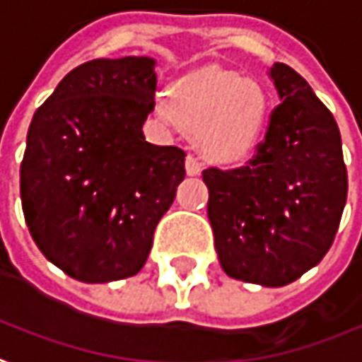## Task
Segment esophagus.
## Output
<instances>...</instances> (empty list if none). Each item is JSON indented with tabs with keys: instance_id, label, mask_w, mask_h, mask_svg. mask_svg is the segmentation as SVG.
Masks as SVG:
<instances>
[{
	"instance_id": "34e87169",
	"label": "esophagus",
	"mask_w": 362,
	"mask_h": 362,
	"mask_svg": "<svg viewBox=\"0 0 362 362\" xmlns=\"http://www.w3.org/2000/svg\"><path fill=\"white\" fill-rule=\"evenodd\" d=\"M202 172V164L198 162V158L186 156V174L188 176H200Z\"/></svg>"
}]
</instances>
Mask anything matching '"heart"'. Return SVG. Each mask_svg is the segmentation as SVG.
Masks as SVG:
<instances>
[{
	"label": "heart",
	"instance_id": "1",
	"mask_svg": "<svg viewBox=\"0 0 362 362\" xmlns=\"http://www.w3.org/2000/svg\"><path fill=\"white\" fill-rule=\"evenodd\" d=\"M156 112L168 126L196 134L206 158L232 164L248 156L260 140L268 98L255 81L212 68L182 78L170 95H158Z\"/></svg>",
	"mask_w": 362,
	"mask_h": 362
}]
</instances>
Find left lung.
I'll list each match as a JSON object with an SVG mask.
<instances>
[{
    "label": "left lung",
    "instance_id": "obj_1",
    "mask_svg": "<svg viewBox=\"0 0 362 362\" xmlns=\"http://www.w3.org/2000/svg\"><path fill=\"white\" fill-rule=\"evenodd\" d=\"M281 104L244 166L202 172L220 267L236 281L284 286L329 252L346 202L339 126L303 76L274 64Z\"/></svg>",
    "mask_w": 362,
    "mask_h": 362
}]
</instances>
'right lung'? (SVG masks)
Here are the masks:
<instances>
[{
	"instance_id": "1",
	"label": "right lung",
	"mask_w": 362,
	"mask_h": 362,
	"mask_svg": "<svg viewBox=\"0 0 362 362\" xmlns=\"http://www.w3.org/2000/svg\"><path fill=\"white\" fill-rule=\"evenodd\" d=\"M152 57L92 59L33 114L19 168L25 224L42 255L81 282L140 272L184 180V150L146 142Z\"/></svg>"
}]
</instances>
